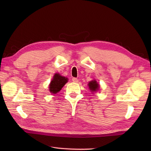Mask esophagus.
Listing matches in <instances>:
<instances>
[{
	"instance_id": "esophagus-1",
	"label": "esophagus",
	"mask_w": 151,
	"mask_h": 151,
	"mask_svg": "<svg viewBox=\"0 0 151 151\" xmlns=\"http://www.w3.org/2000/svg\"><path fill=\"white\" fill-rule=\"evenodd\" d=\"M72 81H73V82H75V83H77L78 82V80L76 78H73Z\"/></svg>"
}]
</instances>
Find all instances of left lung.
<instances>
[{
  "mask_svg": "<svg viewBox=\"0 0 151 151\" xmlns=\"http://www.w3.org/2000/svg\"><path fill=\"white\" fill-rule=\"evenodd\" d=\"M88 86L89 88V89H90L91 91H96L98 90L99 85L98 83L96 82V81H92L91 82L89 83Z\"/></svg>",
  "mask_w": 151,
  "mask_h": 151,
  "instance_id": "left-lung-1",
  "label": "left lung"
}]
</instances>
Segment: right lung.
Here are the masks:
<instances>
[{"label":"right lung","mask_w":151,"mask_h":151,"mask_svg":"<svg viewBox=\"0 0 151 151\" xmlns=\"http://www.w3.org/2000/svg\"><path fill=\"white\" fill-rule=\"evenodd\" d=\"M67 78L60 75L59 74H55L54 76L52 81H51L49 85V90L52 93L56 94V93L59 92L63 86L67 82Z\"/></svg>","instance_id":"right-lung-1"}]
</instances>
